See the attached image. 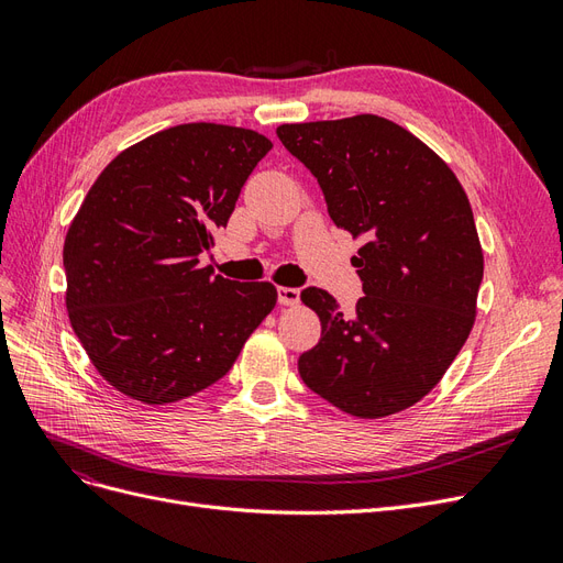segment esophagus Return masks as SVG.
<instances>
[{
	"instance_id": "34e87169",
	"label": "esophagus",
	"mask_w": 563,
	"mask_h": 563,
	"mask_svg": "<svg viewBox=\"0 0 563 563\" xmlns=\"http://www.w3.org/2000/svg\"><path fill=\"white\" fill-rule=\"evenodd\" d=\"M277 298H279L282 305H286V308H294V305L300 302V291H298V288L279 286V288H277Z\"/></svg>"
}]
</instances>
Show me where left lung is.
<instances>
[{
    "label": "left lung",
    "instance_id": "obj_1",
    "mask_svg": "<svg viewBox=\"0 0 563 563\" xmlns=\"http://www.w3.org/2000/svg\"><path fill=\"white\" fill-rule=\"evenodd\" d=\"M277 135L317 178L333 223L364 242L354 314L317 286L300 294L321 321L300 378L350 416L399 413L441 380L474 327L484 253L467 195L437 152L378 114Z\"/></svg>",
    "mask_w": 563,
    "mask_h": 563
}]
</instances>
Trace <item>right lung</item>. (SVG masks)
I'll return each instance as SVG.
<instances>
[{
  "label": "right lung",
  "mask_w": 563,
  "mask_h": 563,
  "mask_svg": "<svg viewBox=\"0 0 563 563\" xmlns=\"http://www.w3.org/2000/svg\"><path fill=\"white\" fill-rule=\"evenodd\" d=\"M269 150L251 129L178 124L119 152L91 185L63 246L65 305L122 395L164 406L207 389L275 308L269 282L199 265Z\"/></svg>",
  "instance_id": "add662e5"
}]
</instances>
